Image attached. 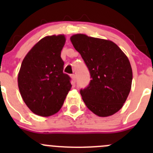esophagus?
Masks as SVG:
<instances>
[{
  "mask_svg": "<svg viewBox=\"0 0 153 153\" xmlns=\"http://www.w3.org/2000/svg\"><path fill=\"white\" fill-rule=\"evenodd\" d=\"M70 77L72 80V82L75 83V81H76V77H75V74H72V75H70Z\"/></svg>",
  "mask_w": 153,
  "mask_h": 153,
  "instance_id": "34e87169",
  "label": "esophagus"
}]
</instances>
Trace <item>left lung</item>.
<instances>
[{"label":"left lung","instance_id":"left-lung-1","mask_svg":"<svg viewBox=\"0 0 153 153\" xmlns=\"http://www.w3.org/2000/svg\"><path fill=\"white\" fill-rule=\"evenodd\" d=\"M90 73V82L80 90L89 110L101 117L112 115L129 95L132 71L126 55L112 41L77 34L70 38Z\"/></svg>","mask_w":153,"mask_h":153}]
</instances>
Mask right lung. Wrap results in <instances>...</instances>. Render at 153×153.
I'll list each match as a JSON object with an SVG mask.
<instances>
[{
  "mask_svg": "<svg viewBox=\"0 0 153 153\" xmlns=\"http://www.w3.org/2000/svg\"><path fill=\"white\" fill-rule=\"evenodd\" d=\"M65 37L47 36L38 41L27 53L18 77L23 100L31 111L47 117L62 107L71 89V78L64 73V62L61 52Z\"/></svg>",
  "mask_w": 153,
  "mask_h": 153,
  "instance_id": "1",
  "label": "right lung"
}]
</instances>
